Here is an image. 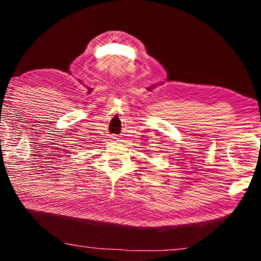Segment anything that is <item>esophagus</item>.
Listing matches in <instances>:
<instances>
[{
  "mask_svg": "<svg viewBox=\"0 0 261 261\" xmlns=\"http://www.w3.org/2000/svg\"><path fill=\"white\" fill-rule=\"evenodd\" d=\"M114 139H117V138H114Z\"/></svg>",
  "mask_w": 261,
  "mask_h": 261,
  "instance_id": "34e87169",
  "label": "esophagus"
}]
</instances>
